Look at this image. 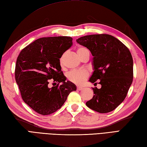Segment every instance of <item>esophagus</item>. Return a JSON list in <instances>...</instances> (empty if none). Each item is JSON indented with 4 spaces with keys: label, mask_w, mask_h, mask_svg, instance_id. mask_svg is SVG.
I'll return each mask as SVG.
<instances>
[{
    "label": "esophagus",
    "mask_w": 147,
    "mask_h": 147,
    "mask_svg": "<svg viewBox=\"0 0 147 147\" xmlns=\"http://www.w3.org/2000/svg\"><path fill=\"white\" fill-rule=\"evenodd\" d=\"M83 89V87H80V86H78L77 87V90H79V91H80V90H82Z\"/></svg>",
    "instance_id": "1"
}]
</instances>
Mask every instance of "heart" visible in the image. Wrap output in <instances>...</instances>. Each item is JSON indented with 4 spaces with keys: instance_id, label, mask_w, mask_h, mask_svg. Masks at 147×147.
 I'll use <instances>...</instances> for the list:
<instances>
[{
    "instance_id": "obj_1",
    "label": "heart",
    "mask_w": 147,
    "mask_h": 147,
    "mask_svg": "<svg viewBox=\"0 0 147 147\" xmlns=\"http://www.w3.org/2000/svg\"><path fill=\"white\" fill-rule=\"evenodd\" d=\"M86 53H89L88 50L83 47H81L78 48L77 49V54L78 55L80 58L82 57V55L85 54ZM61 64H62V57L60 59ZM89 76L88 71L82 69L78 70H73L69 72L67 74L68 80L71 81V82L76 84L78 85H82L85 82L87 78Z\"/></svg>"
}]
</instances>
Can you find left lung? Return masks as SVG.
<instances>
[{
    "label": "left lung",
    "mask_w": 147,
    "mask_h": 147,
    "mask_svg": "<svg viewBox=\"0 0 147 147\" xmlns=\"http://www.w3.org/2000/svg\"><path fill=\"white\" fill-rule=\"evenodd\" d=\"M76 42L93 56V72L89 82L99 80L102 86L100 89L92 88L94 95L86 106L99 113L114 111L125 99L133 82V61L129 50L107 34L84 36Z\"/></svg>",
    "instance_id": "obj_1"
}]
</instances>
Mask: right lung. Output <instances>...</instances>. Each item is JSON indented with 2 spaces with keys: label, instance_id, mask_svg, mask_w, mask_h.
Masks as SVG:
<instances>
[{
  "label": "right lung",
  "instance_id": "obj_1",
  "mask_svg": "<svg viewBox=\"0 0 147 147\" xmlns=\"http://www.w3.org/2000/svg\"><path fill=\"white\" fill-rule=\"evenodd\" d=\"M70 36L43 37L21 51L16 64L15 79L23 101L43 115L60 109L69 94L76 91L74 83L61 71L60 59L73 45ZM52 80L57 85L50 88Z\"/></svg>",
  "mask_w": 147,
  "mask_h": 147
}]
</instances>
